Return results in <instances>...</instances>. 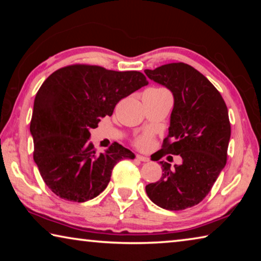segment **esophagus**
I'll return each instance as SVG.
<instances>
[{
	"mask_svg": "<svg viewBox=\"0 0 261 261\" xmlns=\"http://www.w3.org/2000/svg\"><path fill=\"white\" fill-rule=\"evenodd\" d=\"M136 159L138 161H141V162H148L149 159L147 156H144V155H140V154H138V155L136 156Z\"/></svg>",
	"mask_w": 261,
	"mask_h": 261,
	"instance_id": "esophagus-1",
	"label": "esophagus"
}]
</instances>
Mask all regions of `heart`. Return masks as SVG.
I'll return each instance as SVG.
<instances>
[{
	"label": "heart",
	"instance_id": "heart-1",
	"mask_svg": "<svg viewBox=\"0 0 261 261\" xmlns=\"http://www.w3.org/2000/svg\"><path fill=\"white\" fill-rule=\"evenodd\" d=\"M136 145L140 148H145L147 147L149 144H151V138H149V136L147 135H144V136H139L138 138L136 139Z\"/></svg>",
	"mask_w": 261,
	"mask_h": 261
}]
</instances>
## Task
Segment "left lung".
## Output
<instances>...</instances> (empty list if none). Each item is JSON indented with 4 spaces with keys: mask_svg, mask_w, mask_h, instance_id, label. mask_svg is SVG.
I'll return each mask as SVG.
<instances>
[{
    "mask_svg": "<svg viewBox=\"0 0 261 261\" xmlns=\"http://www.w3.org/2000/svg\"><path fill=\"white\" fill-rule=\"evenodd\" d=\"M145 73L173 93L161 152L182 158L174 167L160 161L161 178L146 185V193L161 208L182 211L204 199L226 166L231 134L228 109L213 84L191 65L169 63Z\"/></svg>",
    "mask_w": 261,
    "mask_h": 261,
    "instance_id": "1",
    "label": "left lung"
}]
</instances>
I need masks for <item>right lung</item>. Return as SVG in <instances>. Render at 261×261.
Instances as JSON below:
<instances>
[{
	"label": "right lung",
	"mask_w": 261,
	"mask_h": 261,
	"mask_svg": "<svg viewBox=\"0 0 261 261\" xmlns=\"http://www.w3.org/2000/svg\"><path fill=\"white\" fill-rule=\"evenodd\" d=\"M148 84L139 71L74 64L53 72L34 99L30 131L42 179L62 199L84 202L107 188L114 166L135 154L114 143L96 154L91 129L121 99Z\"/></svg>",
	"instance_id": "add662e5"
}]
</instances>
